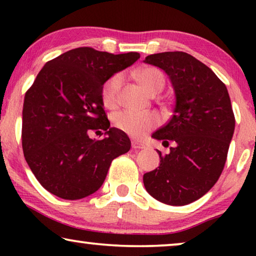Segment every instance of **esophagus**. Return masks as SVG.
<instances>
[{"label": "esophagus", "instance_id": "obj_1", "mask_svg": "<svg viewBox=\"0 0 256 256\" xmlns=\"http://www.w3.org/2000/svg\"><path fill=\"white\" fill-rule=\"evenodd\" d=\"M132 146L134 149H144L146 148V146L143 144V143H141V142H138V141H132Z\"/></svg>", "mask_w": 256, "mask_h": 256}]
</instances>
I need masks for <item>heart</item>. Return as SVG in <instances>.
I'll return each instance as SVG.
<instances>
[{
  "instance_id": "1",
  "label": "heart",
  "mask_w": 256,
  "mask_h": 256,
  "mask_svg": "<svg viewBox=\"0 0 256 256\" xmlns=\"http://www.w3.org/2000/svg\"><path fill=\"white\" fill-rule=\"evenodd\" d=\"M138 80L144 90L152 96L160 93L166 85V79L160 70L155 68H144L138 72ZM124 82V76L115 73L110 76L101 88L102 102L108 108H114L118 101V92ZM160 118L155 113H138L132 110H121L113 115V124L118 130L132 136L142 138L149 130L158 124Z\"/></svg>"
}]
</instances>
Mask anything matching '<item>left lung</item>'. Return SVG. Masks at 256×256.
<instances>
[{
  "instance_id": "8db88e82",
  "label": "left lung",
  "mask_w": 256,
  "mask_h": 256,
  "mask_svg": "<svg viewBox=\"0 0 256 256\" xmlns=\"http://www.w3.org/2000/svg\"><path fill=\"white\" fill-rule=\"evenodd\" d=\"M162 68L174 90V114L152 134L174 146L160 155V166L143 174L150 196L174 206L190 204L211 190L225 166L236 118L222 80L194 56L182 51L146 57Z\"/></svg>"
}]
</instances>
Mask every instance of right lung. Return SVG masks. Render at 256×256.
<instances>
[{"label":"right lung","mask_w":256,"mask_h":256,"mask_svg":"<svg viewBox=\"0 0 256 256\" xmlns=\"http://www.w3.org/2000/svg\"><path fill=\"white\" fill-rule=\"evenodd\" d=\"M138 52L113 54L78 48L48 62L26 90L22 146L28 166L45 190L76 200L102 185L112 160L129 152L127 134L110 127L101 88L134 64ZM92 130H106L96 142Z\"/></svg>","instance_id":"add662e5"}]
</instances>
